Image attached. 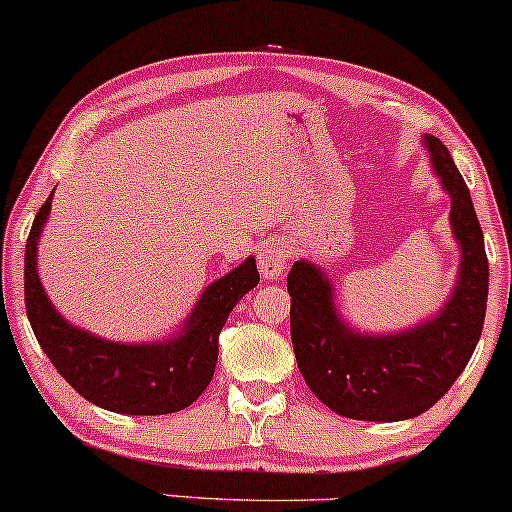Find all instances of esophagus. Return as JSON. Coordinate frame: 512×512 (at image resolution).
<instances>
[{
  "label": "esophagus",
  "instance_id": "1",
  "mask_svg": "<svg viewBox=\"0 0 512 512\" xmlns=\"http://www.w3.org/2000/svg\"><path fill=\"white\" fill-rule=\"evenodd\" d=\"M290 244L283 239H271L261 246V254H258V268L266 280H278L283 275L287 261H290Z\"/></svg>",
  "mask_w": 512,
  "mask_h": 512
}]
</instances>
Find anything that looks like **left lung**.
I'll list each match as a JSON object with an SVG mask.
<instances>
[{
  "label": "left lung",
  "mask_w": 512,
  "mask_h": 512,
  "mask_svg": "<svg viewBox=\"0 0 512 512\" xmlns=\"http://www.w3.org/2000/svg\"><path fill=\"white\" fill-rule=\"evenodd\" d=\"M423 145L450 195L459 246L457 283L435 317L394 333H365L338 312L336 287L317 263L300 258L287 275L297 367L321 404L355 421H406L438 404L484 329L488 258L472 195L438 137L423 135Z\"/></svg>",
  "instance_id": "left-lung-1"
}]
</instances>
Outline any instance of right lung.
I'll return each mask as SVG.
<instances>
[{"label":"right lung","mask_w":512,"mask_h":512,"mask_svg":"<svg viewBox=\"0 0 512 512\" xmlns=\"http://www.w3.org/2000/svg\"><path fill=\"white\" fill-rule=\"evenodd\" d=\"M55 193V191H53ZM53 193L38 210L26 241V314L55 370L91 404L128 416H162L191 406L205 392L217 363V341L229 312L258 285L256 258L210 283L183 321L162 341L120 343L94 336L62 317L38 275V239Z\"/></svg>","instance_id":"add662e5"}]
</instances>
